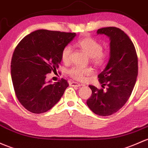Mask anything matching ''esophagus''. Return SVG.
Wrapping results in <instances>:
<instances>
[{"label":"esophagus","mask_w":148,"mask_h":148,"mask_svg":"<svg viewBox=\"0 0 148 148\" xmlns=\"http://www.w3.org/2000/svg\"><path fill=\"white\" fill-rule=\"evenodd\" d=\"M70 86H75V87H79V86H81V85L77 83V82H71V83H70Z\"/></svg>","instance_id":"esophagus-1"}]
</instances>
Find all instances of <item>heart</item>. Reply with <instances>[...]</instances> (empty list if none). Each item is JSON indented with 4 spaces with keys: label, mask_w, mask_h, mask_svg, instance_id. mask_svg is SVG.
Here are the masks:
<instances>
[{
    "label": "heart",
    "mask_w": 148,
    "mask_h": 148,
    "mask_svg": "<svg viewBox=\"0 0 148 148\" xmlns=\"http://www.w3.org/2000/svg\"><path fill=\"white\" fill-rule=\"evenodd\" d=\"M76 45L86 53L90 57L91 61L98 66H103L107 63L110 57V51L103 49L102 45L99 41L90 37H82L77 40ZM71 48L69 46L65 47L62 52V60L64 63H69L71 60ZM93 69L91 68H81L74 66L67 71L69 77L77 81H82L87 76L91 75Z\"/></svg>",
    "instance_id": "1"
}]
</instances>
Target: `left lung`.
<instances>
[{
  "instance_id": "1",
  "label": "left lung",
  "mask_w": 148,
  "mask_h": 148,
  "mask_svg": "<svg viewBox=\"0 0 148 148\" xmlns=\"http://www.w3.org/2000/svg\"><path fill=\"white\" fill-rule=\"evenodd\" d=\"M98 34L110 37V59L105 69L99 74V82L106 90L89 85L92 91L87 100L88 108L99 116H111L127 102L136 84L138 61L136 48L126 34L116 27L99 29Z\"/></svg>"
}]
</instances>
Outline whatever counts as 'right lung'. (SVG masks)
<instances>
[{
    "label": "right lung",
    "instance_id": "add662e5",
    "mask_svg": "<svg viewBox=\"0 0 148 148\" xmlns=\"http://www.w3.org/2000/svg\"><path fill=\"white\" fill-rule=\"evenodd\" d=\"M76 33L38 29L26 35L14 50L11 60V78L19 102L27 111L42 113L49 111L69 86L61 79L47 83V74L57 71L64 48Z\"/></svg>",
    "mask_w": 148,
    "mask_h": 148
}]
</instances>
